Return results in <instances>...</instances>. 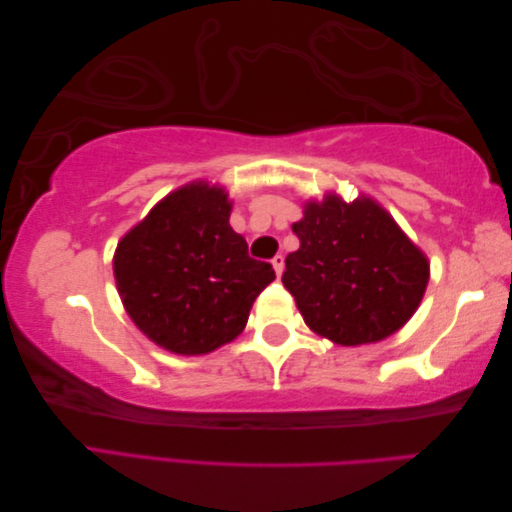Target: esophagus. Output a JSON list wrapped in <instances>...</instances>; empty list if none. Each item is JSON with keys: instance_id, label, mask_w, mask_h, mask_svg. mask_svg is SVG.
Returning a JSON list of instances; mask_svg holds the SVG:
<instances>
[{"instance_id": "obj_1", "label": "esophagus", "mask_w": 512, "mask_h": 512, "mask_svg": "<svg viewBox=\"0 0 512 512\" xmlns=\"http://www.w3.org/2000/svg\"><path fill=\"white\" fill-rule=\"evenodd\" d=\"M284 257L281 255H275L273 257V268H275V273H277V277H281V273H284Z\"/></svg>"}]
</instances>
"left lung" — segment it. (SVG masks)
<instances>
[{"label": "left lung", "instance_id": "obj_1", "mask_svg": "<svg viewBox=\"0 0 512 512\" xmlns=\"http://www.w3.org/2000/svg\"><path fill=\"white\" fill-rule=\"evenodd\" d=\"M292 233L299 250L286 257L281 281L312 332L339 345L376 343L418 310L427 257L372 198L308 202Z\"/></svg>", "mask_w": 512, "mask_h": 512}]
</instances>
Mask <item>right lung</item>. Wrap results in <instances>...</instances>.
Wrapping results in <instances>:
<instances>
[{
	"label": "right lung",
	"instance_id": "right-lung-1",
	"mask_svg": "<svg viewBox=\"0 0 512 512\" xmlns=\"http://www.w3.org/2000/svg\"><path fill=\"white\" fill-rule=\"evenodd\" d=\"M222 187L169 193L114 253L118 295L138 330L173 354H209L246 328L275 270L248 255Z\"/></svg>",
	"mask_w": 512,
	"mask_h": 512
}]
</instances>
